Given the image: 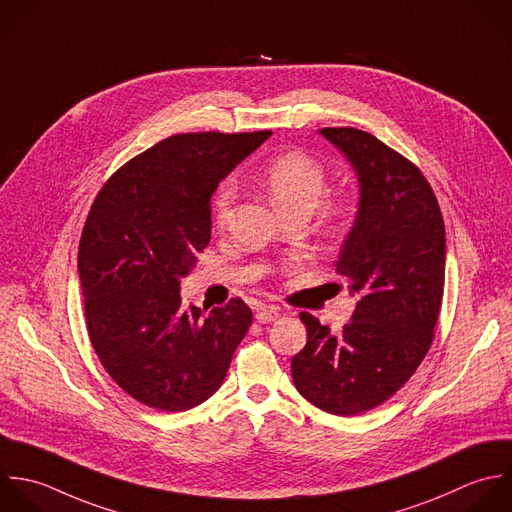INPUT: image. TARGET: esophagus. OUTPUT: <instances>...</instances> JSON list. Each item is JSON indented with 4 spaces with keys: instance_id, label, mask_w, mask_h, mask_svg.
I'll list each match as a JSON object with an SVG mask.
<instances>
[{
    "instance_id": "obj_1",
    "label": "esophagus",
    "mask_w": 512,
    "mask_h": 512,
    "mask_svg": "<svg viewBox=\"0 0 512 512\" xmlns=\"http://www.w3.org/2000/svg\"><path fill=\"white\" fill-rule=\"evenodd\" d=\"M279 309L277 307H273V305H261L259 309H257V313H255V319L259 321V323H271V321H277L279 319Z\"/></svg>"
}]
</instances>
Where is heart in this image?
<instances>
[{"mask_svg": "<svg viewBox=\"0 0 512 512\" xmlns=\"http://www.w3.org/2000/svg\"><path fill=\"white\" fill-rule=\"evenodd\" d=\"M263 183L267 185L273 201L285 213L313 211L327 185V169L313 155L301 149H287L275 155L263 169ZM237 199V185L223 181L211 201V215L217 227L229 223L233 205ZM321 213L325 221H337L345 213V199L339 195L321 201Z\"/></svg>", "mask_w": 512, "mask_h": 512, "instance_id": "heart-1", "label": "heart"}]
</instances>
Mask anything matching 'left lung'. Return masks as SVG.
Instances as JSON below:
<instances>
[{
  "label": "left lung",
  "instance_id": "obj_1",
  "mask_svg": "<svg viewBox=\"0 0 512 512\" xmlns=\"http://www.w3.org/2000/svg\"><path fill=\"white\" fill-rule=\"evenodd\" d=\"M359 175L361 199L335 271L357 293L339 335L311 313L291 361L297 391L325 413L353 417L391 399L435 339L445 291V221L421 169L375 135L323 127Z\"/></svg>",
  "mask_w": 512,
  "mask_h": 512
}]
</instances>
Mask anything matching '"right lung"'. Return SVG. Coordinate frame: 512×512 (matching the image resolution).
Masks as SVG:
<instances>
[{
    "instance_id": "1",
    "label": "right lung",
    "mask_w": 512,
    "mask_h": 512,
    "mask_svg": "<svg viewBox=\"0 0 512 512\" xmlns=\"http://www.w3.org/2000/svg\"><path fill=\"white\" fill-rule=\"evenodd\" d=\"M269 135H171L119 167L89 209L77 253L89 341L109 377L151 409L207 401L251 327L241 299L185 309L179 279L211 241L219 181Z\"/></svg>"
}]
</instances>
